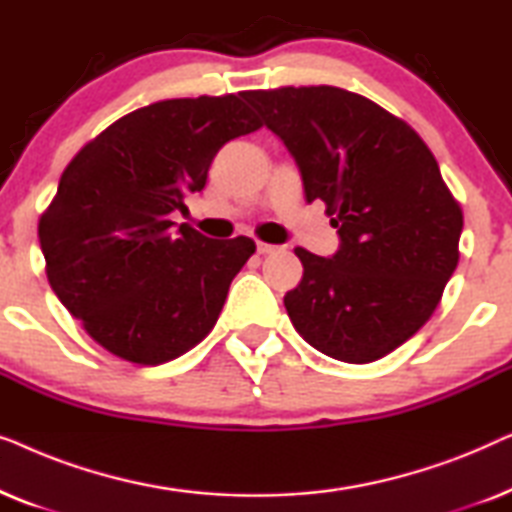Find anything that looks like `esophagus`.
Segmentation results:
<instances>
[{
  "instance_id": "1",
  "label": "esophagus",
  "mask_w": 512,
  "mask_h": 512,
  "mask_svg": "<svg viewBox=\"0 0 512 512\" xmlns=\"http://www.w3.org/2000/svg\"><path fill=\"white\" fill-rule=\"evenodd\" d=\"M279 247H275V244H265V242H258L256 244V251H258V254H272V251H277Z\"/></svg>"
}]
</instances>
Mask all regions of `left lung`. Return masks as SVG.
<instances>
[{"mask_svg":"<svg viewBox=\"0 0 512 512\" xmlns=\"http://www.w3.org/2000/svg\"><path fill=\"white\" fill-rule=\"evenodd\" d=\"M286 144L305 198L324 200L340 247H296L303 279L284 296L291 324L321 354L382 359L436 310L459 263L464 214L424 139L368 97L335 86L242 93Z\"/></svg>","mask_w":512,"mask_h":512,"instance_id":"left-lung-1","label":"left lung"}]
</instances>
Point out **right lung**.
<instances>
[{"instance_id":"1","label":"right lung","mask_w":512,"mask_h":512,"mask_svg":"<svg viewBox=\"0 0 512 512\" xmlns=\"http://www.w3.org/2000/svg\"><path fill=\"white\" fill-rule=\"evenodd\" d=\"M261 121L240 95L181 97L118 118L62 172L39 219L46 277L69 314L118 359L158 366L212 331L254 240H209L174 209L202 191L230 139Z\"/></svg>"}]
</instances>
